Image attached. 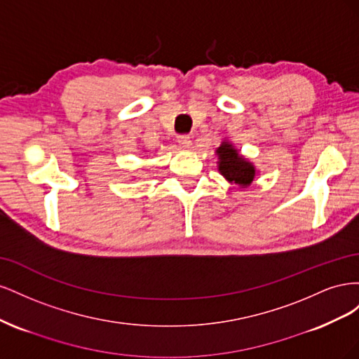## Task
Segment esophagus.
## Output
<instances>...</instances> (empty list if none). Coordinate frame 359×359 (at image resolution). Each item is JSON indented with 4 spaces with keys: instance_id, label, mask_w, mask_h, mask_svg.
Instances as JSON below:
<instances>
[{
    "instance_id": "esophagus-1",
    "label": "esophagus",
    "mask_w": 359,
    "mask_h": 359,
    "mask_svg": "<svg viewBox=\"0 0 359 359\" xmlns=\"http://www.w3.org/2000/svg\"><path fill=\"white\" fill-rule=\"evenodd\" d=\"M178 144H180V147H181L182 149H190L191 140H190L189 136H180V137H178Z\"/></svg>"
}]
</instances>
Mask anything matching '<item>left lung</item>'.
<instances>
[{"label":"left lung","mask_w":359,"mask_h":359,"mask_svg":"<svg viewBox=\"0 0 359 359\" xmlns=\"http://www.w3.org/2000/svg\"><path fill=\"white\" fill-rule=\"evenodd\" d=\"M215 156L219 157L217 169L226 181L235 184L240 189L252 186L257 175L256 166L240 153V149L235 148L231 140L224 139L222 145L215 149Z\"/></svg>","instance_id":"1"}]
</instances>
